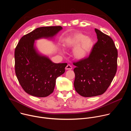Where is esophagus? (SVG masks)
Segmentation results:
<instances>
[{
    "label": "esophagus",
    "mask_w": 131,
    "mask_h": 131,
    "mask_svg": "<svg viewBox=\"0 0 131 131\" xmlns=\"http://www.w3.org/2000/svg\"><path fill=\"white\" fill-rule=\"evenodd\" d=\"M72 66H71L70 65H69V64H68V65L66 66V68H65V69H66V70H71V69H72Z\"/></svg>",
    "instance_id": "1"
}]
</instances>
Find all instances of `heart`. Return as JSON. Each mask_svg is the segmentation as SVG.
Masks as SVG:
<instances>
[{
  "label": "heart",
  "instance_id": "heart-1",
  "mask_svg": "<svg viewBox=\"0 0 131 131\" xmlns=\"http://www.w3.org/2000/svg\"><path fill=\"white\" fill-rule=\"evenodd\" d=\"M63 45L67 48H74L72 50L73 58L77 60H82L91 53L94 47V41L92 37L78 32L67 37ZM59 51L60 52L62 51L61 49Z\"/></svg>",
  "mask_w": 131,
  "mask_h": 131
}]
</instances>
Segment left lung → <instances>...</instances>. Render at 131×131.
<instances>
[{"instance_id":"8db88e82","label":"left lung","mask_w":131,"mask_h":131,"mask_svg":"<svg viewBox=\"0 0 131 131\" xmlns=\"http://www.w3.org/2000/svg\"><path fill=\"white\" fill-rule=\"evenodd\" d=\"M97 42L88 58L73 63L74 87L83 97L103 94L110 85L117 69L118 51L110 37L95 28Z\"/></svg>"}]
</instances>
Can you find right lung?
Here are the masks:
<instances>
[{"label": "right lung", "instance_id": "1", "mask_svg": "<svg viewBox=\"0 0 131 131\" xmlns=\"http://www.w3.org/2000/svg\"><path fill=\"white\" fill-rule=\"evenodd\" d=\"M62 29L60 26L37 28L23 36L15 49L17 78L23 90L30 95L49 96L54 91L56 79L65 72L67 63H53L35 46V40L52 39Z\"/></svg>", "mask_w": 131, "mask_h": 131}]
</instances>
